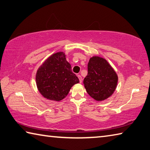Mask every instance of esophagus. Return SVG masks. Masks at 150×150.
I'll return each instance as SVG.
<instances>
[{"instance_id": "1", "label": "esophagus", "mask_w": 150, "mask_h": 150, "mask_svg": "<svg viewBox=\"0 0 150 150\" xmlns=\"http://www.w3.org/2000/svg\"><path fill=\"white\" fill-rule=\"evenodd\" d=\"M77 77L79 78V82L80 83H82V81H83V79H82V77L80 75H78Z\"/></svg>"}]
</instances>
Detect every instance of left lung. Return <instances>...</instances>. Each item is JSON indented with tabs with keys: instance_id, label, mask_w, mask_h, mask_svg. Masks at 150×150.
Instances as JSON below:
<instances>
[{
	"instance_id": "8db88e82",
	"label": "left lung",
	"mask_w": 150,
	"mask_h": 150,
	"mask_svg": "<svg viewBox=\"0 0 150 150\" xmlns=\"http://www.w3.org/2000/svg\"><path fill=\"white\" fill-rule=\"evenodd\" d=\"M118 77L105 59L94 56L88 63V74L83 83L87 93L97 101L107 99L113 93Z\"/></svg>"
}]
</instances>
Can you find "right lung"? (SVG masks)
I'll list each match as a JSON object with an SVG mask.
<instances>
[{
	"label": "right lung",
	"instance_id": "right-lung-1",
	"mask_svg": "<svg viewBox=\"0 0 150 150\" xmlns=\"http://www.w3.org/2000/svg\"><path fill=\"white\" fill-rule=\"evenodd\" d=\"M79 82L71 71V66L63 52L54 54L38 69L36 83L43 96L54 101H60L70 89Z\"/></svg>",
	"mask_w": 150,
	"mask_h": 150
}]
</instances>
